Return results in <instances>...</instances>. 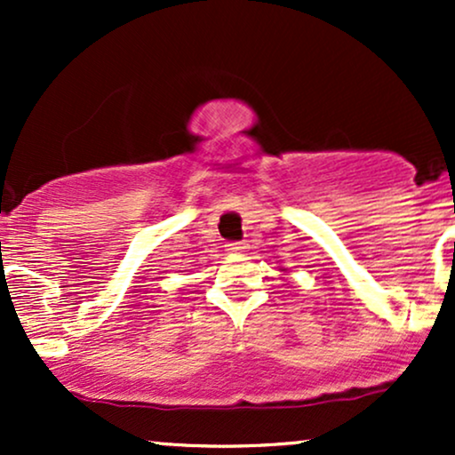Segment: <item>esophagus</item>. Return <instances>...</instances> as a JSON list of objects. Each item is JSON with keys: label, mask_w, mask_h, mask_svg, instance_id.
<instances>
[{"label": "esophagus", "mask_w": 455, "mask_h": 455, "mask_svg": "<svg viewBox=\"0 0 455 455\" xmlns=\"http://www.w3.org/2000/svg\"><path fill=\"white\" fill-rule=\"evenodd\" d=\"M224 248H227L228 252H245V248H248V245H245L243 242H228Z\"/></svg>", "instance_id": "esophagus-1"}]
</instances>
